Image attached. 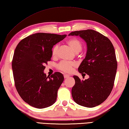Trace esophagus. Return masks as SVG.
<instances>
[{
  "instance_id": "34e87169",
  "label": "esophagus",
  "mask_w": 129,
  "mask_h": 129,
  "mask_svg": "<svg viewBox=\"0 0 129 129\" xmlns=\"http://www.w3.org/2000/svg\"><path fill=\"white\" fill-rule=\"evenodd\" d=\"M70 75H64V77L65 79H67V78H69V77H70Z\"/></svg>"
}]
</instances>
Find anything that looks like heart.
Returning <instances> with one entry per match:
<instances>
[{
	"label": "heart",
	"mask_w": 129,
	"mask_h": 129,
	"mask_svg": "<svg viewBox=\"0 0 129 129\" xmlns=\"http://www.w3.org/2000/svg\"><path fill=\"white\" fill-rule=\"evenodd\" d=\"M67 44L75 53H79L82 49V44L80 41L76 38H71L67 41ZM59 49V45H55L52 50L53 56H56ZM76 63L72 62L62 61L58 65V69L64 72L70 73L72 71Z\"/></svg>",
	"instance_id": "obj_1"
}]
</instances>
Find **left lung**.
Listing matches in <instances>:
<instances>
[{
	"mask_svg": "<svg viewBox=\"0 0 129 129\" xmlns=\"http://www.w3.org/2000/svg\"><path fill=\"white\" fill-rule=\"evenodd\" d=\"M69 35L79 36L86 42V56L78 71L89 76L85 80L73 76L72 98L80 106L94 107L102 103L113 89L117 68L115 49L108 38L93 30L76 31Z\"/></svg>",
	"mask_w": 129,
	"mask_h": 129,
	"instance_id": "8db88e82",
	"label": "left lung"
}]
</instances>
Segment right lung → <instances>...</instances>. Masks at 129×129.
<instances>
[{"label":"right lung","instance_id":"right-lung-1","mask_svg":"<svg viewBox=\"0 0 129 129\" xmlns=\"http://www.w3.org/2000/svg\"><path fill=\"white\" fill-rule=\"evenodd\" d=\"M66 36L36 33L23 39L16 47L12 63L14 83L21 98L30 106L42 109L56 101L63 75L56 72L47 76L44 65L51 59L53 46Z\"/></svg>","mask_w":129,"mask_h":129}]
</instances>
